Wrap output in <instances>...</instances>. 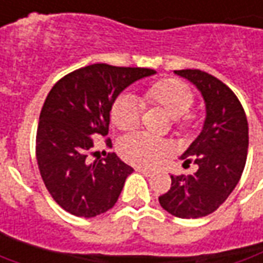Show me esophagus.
<instances>
[{"label": "esophagus", "mask_w": 263, "mask_h": 263, "mask_svg": "<svg viewBox=\"0 0 263 263\" xmlns=\"http://www.w3.org/2000/svg\"><path fill=\"white\" fill-rule=\"evenodd\" d=\"M137 172H140L141 175H144V176H153V172L151 170H147V168H142V167H137L135 168Z\"/></svg>", "instance_id": "obj_1"}]
</instances>
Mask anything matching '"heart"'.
I'll return each instance as SVG.
<instances>
[{"instance_id": "b5f03b06", "label": "heart", "mask_w": 263, "mask_h": 263, "mask_svg": "<svg viewBox=\"0 0 263 263\" xmlns=\"http://www.w3.org/2000/svg\"><path fill=\"white\" fill-rule=\"evenodd\" d=\"M142 100L156 106L172 116L177 135H189L198 125V115L191 112L194 93L191 87L176 78H161L144 91ZM110 119L119 131H135L141 123L138 103L129 96H121L112 106ZM119 153L123 160L138 167H153L170 153L166 141L153 138L147 134H132L121 140Z\"/></svg>"}]
</instances>
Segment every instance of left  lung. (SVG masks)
<instances>
[{
    "instance_id": "8db88e82",
    "label": "left lung",
    "mask_w": 263,
    "mask_h": 263,
    "mask_svg": "<svg viewBox=\"0 0 263 263\" xmlns=\"http://www.w3.org/2000/svg\"><path fill=\"white\" fill-rule=\"evenodd\" d=\"M201 91L206 106L202 132L182 156L194 163V175H172V186L159 196L160 205L179 218H199L214 213L239 183L246 164L249 125L245 109L218 78L201 69H177Z\"/></svg>"
}]
</instances>
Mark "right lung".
<instances>
[{
  "mask_svg": "<svg viewBox=\"0 0 263 263\" xmlns=\"http://www.w3.org/2000/svg\"><path fill=\"white\" fill-rule=\"evenodd\" d=\"M154 69L93 64L59 80L46 97L36 132V160L53 201L76 217L110 210L134 168L115 153L90 161L95 137L109 132L110 109L123 88ZM112 147L110 138L104 140Z\"/></svg>",
  "mask_w": 263,
  "mask_h": 263,
  "instance_id": "1",
  "label": "right lung"
}]
</instances>
